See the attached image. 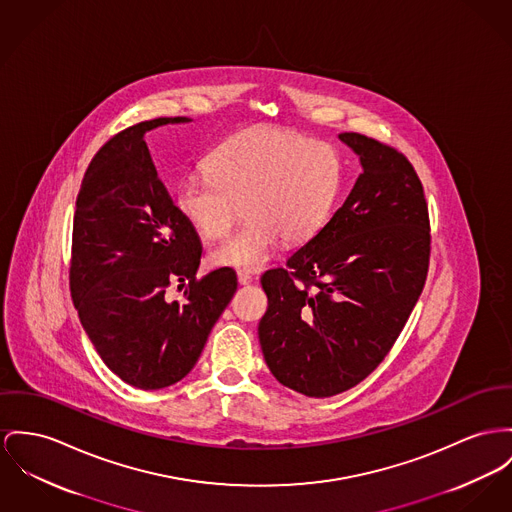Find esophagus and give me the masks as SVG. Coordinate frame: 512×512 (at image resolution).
Wrapping results in <instances>:
<instances>
[{
    "label": "esophagus",
    "instance_id": "esophagus-1",
    "mask_svg": "<svg viewBox=\"0 0 512 512\" xmlns=\"http://www.w3.org/2000/svg\"><path fill=\"white\" fill-rule=\"evenodd\" d=\"M237 279H239L240 285H250L252 281H254V277L252 275H248V273L240 272L237 275Z\"/></svg>",
    "mask_w": 512,
    "mask_h": 512
}]
</instances>
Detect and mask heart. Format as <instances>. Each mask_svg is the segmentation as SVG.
Here are the masks:
<instances>
[{"label":"heart","mask_w":512,"mask_h":512,"mask_svg":"<svg viewBox=\"0 0 512 512\" xmlns=\"http://www.w3.org/2000/svg\"><path fill=\"white\" fill-rule=\"evenodd\" d=\"M205 171L178 180L176 211L204 239H219L240 205L246 223L209 252V264L258 272L279 239L303 244L324 227L340 194L343 163L332 143L258 126L221 141Z\"/></svg>","instance_id":"b5f03b06"}]
</instances>
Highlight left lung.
Masks as SVG:
<instances>
[{"label":"left lung","mask_w":512,"mask_h":512,"mask_svg":"<svg viewBox=\"0 0 512 512\" xmlns=\"http://www.w3.org/2000/svg\"><path fill=\"white\" fill-rule=\"evenodd\" d=\"M363 172L332 219L262 275L258 338L272 375L308 398L345 392L386 357L429 270V213L408 159L345 132Z\"/></svg>","instance_id":"obj_1"}]
</instances>
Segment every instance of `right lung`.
<instances>
[{
	"label": "right lung",
	"mask_w": 512,
	"mask_h": 512,
	"mask_svg": "<svg viewBox=\"0 0 512 512\" xmlns=\"http://www.w3.org/2000/svg\"><path fill=\"white\" fill-rule=\"evenodd\" d=\"M184 122L192 120L155 118L106 141L83 176L73 217V305L104 365L141 390L171 386L194 369L237 291L231 268L196 277L202 242L176 211L143 139ZM186 280L185 301L169 302L166 287Z\"/></svg>",
	"instance_id": "obj_1"
}]
</instances>
